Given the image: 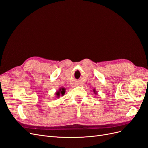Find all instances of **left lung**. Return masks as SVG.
Here are the masks:
<instances>
[{
	"label": "left lung",
	"instance_id": "left-lung-1",
	"mask_svg": "<svg viewBox=\"0 0 148 148\" xmlns=\"http://www.w3.org/2000/svg\"><path fill=\"white\" fill-rule=\"evenodd\" d=\"M93 91H94V92H95V94H96V95H97V92L96 91L95 89H94V90H93Z\"/></svg>",
	"mask_w": 148,
	"mask_h": 148
}]
</instances>
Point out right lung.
Instances as JSON below:
<instances>
[{"label":"right lung","mask_w":148,"mask_h":148,"mask_svg":"<svg viewBox=\"0 0 148 148\" xmlns=\"http://www.w3.org/2000/svg\"><path fill=\"white\" fill-rule=\"evenodd\" d=\"M65 91H66V88H64V87H61L60 88L58 91L56 92V95L57 97H60V96H63L65 94Z\"/></svg>","instance_id":"1"}]
</instances>
